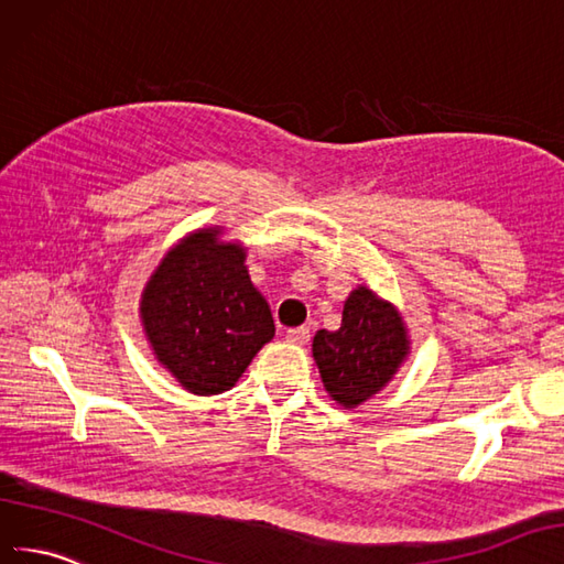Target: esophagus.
Instances as JSON below:
<instances>
[{
  "instance_id": "1",
  "label": "esophagus",
  "mask_w": 564,
  "mask_h": 564,
  "mask_svg": "<svg viewBox=\"0 0 564 564\" xmlns=\"http://www.w3.org/2000/svg\"><path fill=\"white\" fill-rule=\"evenodd\" d=\"M285 340L293 343V345H307V340H310V328H307V326L291 328V330L285 333Z\"/></svg>"
}]
</instances>
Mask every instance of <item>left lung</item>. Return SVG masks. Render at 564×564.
I'll list each match as a JSON object with an SVG mask.
<instances>
[{
    "instance_id": "left-lung-1",
    "label": "left lung",
    "mask_w": 564,
    "mask_h": 564,
    "mask_svg": "<svg viewBox=\"0 0 564 564\" xmlns=\"http://www.w3.org/2000/svg\"><path fill=\"white\" fill-rule=\"evenodd\" d=\"M404 318L371 288H354L337 330H318L312 343L326 392L345 409H357L388 384L409 357Z\"/></svg>"
}]
</instances>
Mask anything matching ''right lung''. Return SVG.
Instances as JSON below:
<instances>
[{"label": "right lung", "mask_w": 564, "mask_h": 564, "mask_svg": "<svg viewBox=\"0 0 564 564\" xmlns=\"http://www.w3.org/2000/svg\"><path fill=\"white\" fill-rule=\"evenodd\" d=\"M198 229L160 260L139 316L155 359L182 388L210 397L231 390L271 337V310L250 281L246 248Z\"/></svg>", "instance_id": "right-lung-1"}]
</instances>
